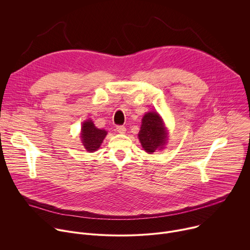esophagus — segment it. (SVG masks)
<instances>
[{"mask_svg":"<svg viewBox=\"0 0 250 250\" xmlns=\"http://www.w3.org/2000/svg\"><path fill=\"white\" fill-rule=\"evenodd\" d=\"M116 130H117L119 133H122V134H124V133H125V131H126V128H125L124 125H118V126L116 127Z\"/></svg>","mask_w":250,"mask_h":250,"instance_id":"1","label":"esophagus"}]
</instances>
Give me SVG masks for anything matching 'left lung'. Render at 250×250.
I'll use <instances>...</instances> for the list:
<instances>
[{"mask_svg": "<svg viewBox=\"0 0 250 250\" xmlns=\"http://www.w3.org/2000/svg\"><path fill=\"white\" fill-rule=\"evenodd\" d=\"M167 134L163 121L156 112H149L142 118L138 138L146 152L153 153L162 149L167 141Z\"/></svg>", "mask_w": 250, "mask_h": 250, "instance_id": "8db88e82", "label": "left lung"}]
</instances>
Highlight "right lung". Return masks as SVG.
<instances>
[{"label": "right lung", "instance_id": "right-lung-1", "mask_svg": "<svg viewBox=\"0 0 250 250\" xmlns=\"http://www.w3.org/2000/svg\"><path fill=\"white\" fill-rule=\"evenodd\" d=\"M105 135L106 131L97 128L91 120L83 123L81 127V140L87 151L94 152L98 150Z\"/></svg>", "mask_w": 250, "mask_h": 250}]
</instances>
